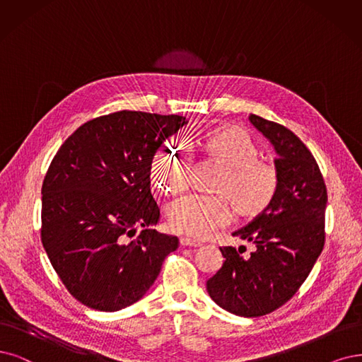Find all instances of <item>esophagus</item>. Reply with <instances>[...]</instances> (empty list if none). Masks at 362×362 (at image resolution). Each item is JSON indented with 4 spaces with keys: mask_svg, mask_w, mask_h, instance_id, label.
Listing matches in <instances>:
<instances>
[{
    "mask_svg": "<svg viewBox=\"0 0 362 362\" xmlns=\"http://www.w3.org/2000/svg\"><path fill=\"white\" fill-rule=\"evenodd\" d=\"M180 245L182 246H189V247H198L202 246V243L198 242V240H192L189 237H180Z\"/></svg>",
    "mask_w": 362,
    "mask_h": 362,
    "instance_id": "esophagus-1",
    "label": "esophagus"
}]
</instances>
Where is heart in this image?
<instances>
[{"label": "heart", "instance_id": "heart-1", "mask_svg": "<svg viewBox=\"0 0 362 362\" xmlns=\"http://www.w3.org/2000/svg\"><path fill=\"white\" fill-rule=\"evenodd\" d=\"M206 160L219 167L211 192L215 197L189 195L173 203L168 223L174 231L206 237L228 222L231 207L240 218L253 219L269 210L279 189V173L272 163L261 159L259 146L247 134L219 128L206 134L202 141ZM191 171V158L180 144H165L155 153L151 179L165 195H179Z\"/></svg>", "mask_w": 362, "mask_h": 362}]
</instances>
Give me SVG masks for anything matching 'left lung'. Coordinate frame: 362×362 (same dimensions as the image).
<instances>
[{"mask_svg": "<svg viewBox=\"0 0 362 362\" xmlns=\"http://www.w3.org/2000/svg\"><path fill=\"white\" fill-rule=\"evenodd\" d=\"M249 120L274 146L279 189L269 210L233 233L255 250L242 257L219 247L223 264L206 286L226 312L257 317L291 300L312 272L325 243L328 197L316 159L296 134L257 115Z\"/></svg>", "mask_w": 362, "mask_h": 362, "instance_id": "1", "label": "left lung"}]
</instances>
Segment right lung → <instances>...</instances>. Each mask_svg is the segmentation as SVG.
I'll return each mask as SVG.
<instances>
[{
  "label": "right lung",
  "mask_w": 362,
  "mask_h": 362,
  "mask_svg": "<svg viewBox=\"0 0 362 362\" xmlns=\"http://www.w3.org/2000/svg\"><path fill=\"white\" fill-rule=\"evenodd\" d=\"M185 124L177 115L110 113L78 127L52 159L42 243L65 288L90 309L116 312L139 301L177 249V237L149 230L159 221L151 164Z\"/></svg>",
  "instance_id": "add662e5"
}]
</instances>
